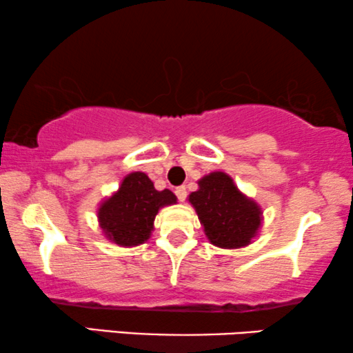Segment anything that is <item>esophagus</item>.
I'll list each match as a JSON object with an SVG mask.
<instances>
[{"mask_svg": "<svg viewBox=\"0 0 353 353\" xmlns=\"http://www.w3.org/2000/svg\"><path fill=\"white\" fill-rule=\"evenodd\" d=\"M174 192H176L177 199H179V200H181V202H184V200L187 199V189H185V187H184V185L177 187V189H176V190H174Z\"/></svg>", "mask_w": 353, "mask_h": 353, "instance_id": "obj_1", "label": "esophagus"}]
</instances>
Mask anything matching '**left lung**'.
<instances>
[{
  "instance_id": "left-lung-1",
  "label": "left lung",
  "mask_w": 353,
  "mask_h": 353,
  "mask_svg": "<svg viewBox=\"0 0 353 353\" xmlns=\"http://www.w3.org/2000/svg\"><path fill=\"white\" fill-rule=\"evenodd\" d=\"M189 202L213 246L244 248L261 230V207L246 197L226 172L215 171L202 177L199 190L189 195Z\"/></svg>"
}]
</instances>
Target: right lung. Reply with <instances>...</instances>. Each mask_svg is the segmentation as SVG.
Returning a JSON list of instances; mask_svg holds the SVG:
<instances>
[{
    "instance_id": "add662e5",
    "label": "right lung",
    "mask_w": 353,
    "mask_h": 353,
    "mask_svg": "<svg viewBox=\"0 0 353 353\" xmlns=\"http://www.w3.org/2000/svg\"><path fill=\"white\" fill-rule=\"evenodd\" d=\"M176 202L171 190H156L145 172H132L112 197L101 203L97 220L109 241L123 248L140 246L150 238L159 208Z\"/></svg>"
}]
</instances>
